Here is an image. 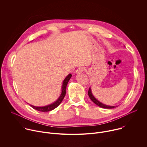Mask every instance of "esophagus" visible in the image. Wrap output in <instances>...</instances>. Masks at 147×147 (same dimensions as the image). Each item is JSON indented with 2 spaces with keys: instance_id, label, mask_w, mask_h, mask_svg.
Masks as SVG:
<instances>
[{
  "instance_id": "1",
  "label": "esophagus",
  "mask_w": 147,
  "mask_h": 147,
  "mask_svg": "<svg viewBox=\"0 0 147 147\" xmlns=\"http://www.w3.org/2000/svg\"><path fill=\"white\" fill-rule=\"evenodd\" d=\"M84 70H85L84 67H80L76 70V74H80V73H81L83 71H84Z\"/></svg>"
}]
</instances>
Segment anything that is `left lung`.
<instances>
[{"mask_svg":"<svg viewBox=\"0 0 147 147\" xmlns=\"http://www.w3.org/2000/svg\"><path fill=\"white\" fill-rule=\"evenodd\" d=\"M88 96L90 97V98L91 99V100L94 103H95L96 105H98V107H101L102 108H104V109H113V108H115L116 107H117V106H109V105H107L105 104H103L102 103V102H99L98 100H97L95 97L93 95L92 93V91H91V88L90 87L89 88V90H88Z\"/></svg>","mask_w":147,"mask_h":147,"instance_id":"8db88e82","label":"left lung"}]
</instances>
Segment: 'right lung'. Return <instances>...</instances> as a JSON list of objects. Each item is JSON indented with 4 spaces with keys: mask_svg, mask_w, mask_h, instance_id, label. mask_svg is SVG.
Wrapping results in <instances>:
<instances>
[{
    "mask_svg": "<svg viewBox=\"0 0 147 147\" xmlns=\"http://www.w3.org/2000/svg\"><path fill=\"white\" fill-rule=\"evenodd\" d=\"M71 76H72L71 74H68L67 76L65 78L63 81L61 94L59 96V97L58 98V99L55 102H54L53 103H52L50 105H48L44 106V107H35V106L32 105H30L31 107H32L33 109H34L36 111H40V112H49V111H52L54 109H55L56 108H57L61 103L63 99H64V98L65 96L66 92V87H67V85L68 84V82L70 80Z\"/></svg>",
    "mask_w": 147,
    "mask_h": 147,
    "instance_id": "obj_1",
    "label": "right lung"
}]
</instances>
